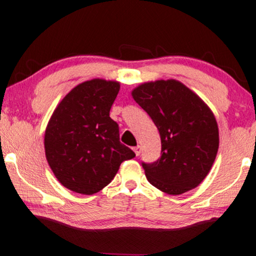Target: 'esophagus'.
<instances>
[{"mask_svg":"<svg viewBox=\"0 0 256 256\" xmlns=\"http://www.w3.org/2000/svg\"><path fill=\"white\" fill-rule=\"evenodd\" d=\"M132 150H134L136 156H138V155H140V152H141V147H140V146H136V147L132 148Z\"/></svg>","mask_w":256,"mask_h":256,"instance_id":"esophagus-1","label":"esophagus"}]
</instances>
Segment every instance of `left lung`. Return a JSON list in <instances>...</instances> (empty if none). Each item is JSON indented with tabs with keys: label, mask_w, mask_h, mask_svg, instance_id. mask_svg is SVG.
<instances>
[{
	"label": "left lung",
	"mask_w": 256,
	"mask_h": 256,
	"mask_svg": "<svg viewBox=\"0 0 256 256\" xmlns=\"http://www.w3.org/2000/svg\"><path fill=\"white\" fill-rule=\"evenodd\" d=\"M132 95L161 138V158L152 164L142 162L147 180L169 195L198 187L218 149V124L208 106L176 80L147 82Z\"/></svg>",
	"instance_id": "8db88e82"
}]
</instances>
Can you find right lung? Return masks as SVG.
<instances>
[{"label":"right lung","mask_w":256,"mask_h":256,"mask_svg":"<svg viewBox=\"0 0 256 256\" xmlns=\"http://www.w3.org/2000/svg\"><path fill=\"white\" fill-rule=\"evenodd\" d=\"M120 84L94 78L72 88L52 112L44 134L46 158L60 184L92 195L112 182L135 152L120 142L109 112Z\"/></svg>","instance_id":"right-lung-1"}]
</instances>
